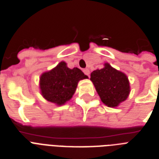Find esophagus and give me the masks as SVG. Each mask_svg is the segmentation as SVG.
<instances>
[{
	"instance_id": "obj_1",
	"label": "esophagus",
	"mask_w": 159,
	"mask_h": 159,
	"mask_svg": "<svg viewBox=\"0 0 159 159\" xmlns=\"http://www.w3.org/2000/svg\"><path fill=\"white\" fill-rule=\"evenodd\" d=\"M83 72H84L85 74L87 75V76H88V77H89L90 70L88 69V68H85V69H83Z\"/></svg>"
}]
</instances>
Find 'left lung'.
<instances>
[{"mask_svg": "<svg viewBox=\"0 0 159 159\" xmlns=\"http://www.w3.org/2000/svg\"><path fill=\"white\" fill-rule=\"evenodd\" d=\"M91 80L102 102L109 107L117 106L129 94V83L126 75L108 63L102 69L93 71Z\"/></svg>", "mask_w": 159, "mask_h": 159, "instance_id": "obj_1", "label": "left lung"}]
</instances>
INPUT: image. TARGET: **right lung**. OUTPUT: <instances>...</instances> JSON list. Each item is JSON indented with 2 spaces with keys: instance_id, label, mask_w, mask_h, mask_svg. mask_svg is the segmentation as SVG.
Masks as SVG:
<instances>
[{
  "instance_id": "right-lung-1",
  "label": "right lung",
  "mask_w": 159,
  "mask_h": 159,
  "mask_svg": "<svg viewBox=\"0 0 159 159\" xmlns=\"http://www.w3.org/2000/svg\"><path fill=\"white\" fill-rule=\"evenodd\" d=\"M87 77L77 67L70 69L64 62L40 77V89L47 101L57 105H62L72 98L77 83Z\"/></svg>"
}]
</instances>
